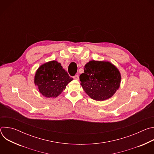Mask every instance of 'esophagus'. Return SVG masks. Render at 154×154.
Returning a JSON list of instances; mask_svg holds the SVG:
<instances>
[{
    "instance_id": "34e87169",
    "label": "esophagus",
    "mask_w": 154,
    "mask_h": 154,
    "mask_svg": "<svg viewBox=\"0 0 154 154\" xmlns=\"http://www.w3.org/2000/svg\"><path fill=\"white\" fill-rule=\"evenodd\" d=\"M73 78L75 80H79V75H75L74 76H73Z\"/></svg>"
}]
</instances>
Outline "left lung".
Listing matches in <instances>:
<instances>
[{"label":"left lung","mask_w":154,"mask_h":154,"mask_svg":"<svg viewBox=\"0 0 154 154\" xmlns=\"http://www.w3.org/2000/svg\"><path fill=\"white\" fill-rule=\"evenodd\" d=\"M80 80L83 89L91 99L103 101L118 90L121 74L111 63L93 60L85 64Z\"/></svg>","instance_id":"8db88e82"}]
</instances>
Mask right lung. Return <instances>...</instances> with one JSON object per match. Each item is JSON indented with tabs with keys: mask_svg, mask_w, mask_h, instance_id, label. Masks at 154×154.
<instances>
[{
	"mask_svg": "<svg viewBox=\"0 0 154 154\" xmlns=\"http://www.w3.org/2000/svg\"><path fill=\"white\" fill-rule=\"evenodd\" d=\"M60 63L52 61L41 65L35 77V83L39 92L46 97L59 96L69 82L72 80Z\"/></svg>",
	"mask_w": 154,
	"mask_h": 154,
	"instance_id": "obj_1",
	"label": "right lung"
}]
</instances>
